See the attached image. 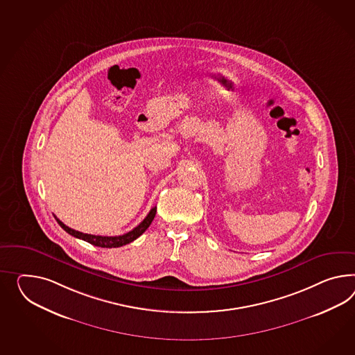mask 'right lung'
Listing matches in <instances>:
<instances>
[{"label":"right lung","instance_id":"right-lung-1","mask_svg":"<svg viewBox=\"0 0 355 355\" xmlns=\"http://www.w3.org/2000/svg\"><path fill=\"white\" fill-rule=\"evenodd\" d=\"M155 212H157V207H153V209L149 211V214L146 215V218H144L137 227H134L131 232H128V233L123 234V236H92V234L81 233V232H78V230H74L72 227H67V225L63 224L56 216H55V218H56L58 224L63 227L64 230H65L68 234L76 236V238H80V239H83V241L92 243V245H98V247H103V248H114V247H121V245L131 243L132 241H135L137 238L141 236V234L146 232V229L149 227V225L152 224V221H153V218H155Z\"/></svg>","mask_w":355,"mask_h":355}]
</instances>
